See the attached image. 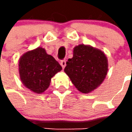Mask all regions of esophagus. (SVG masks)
<instances>
[{"label":"esophagus","instance_id":"1","mask_svg":"<svg viewBox=\"0 0 132 132\" xmlns=\"http://www.w3.org/2000/svg\"><path fill=\"white\" fill-rule=\"evenodd\" d=\"M60 64H61V66H62V68H63V69H64V68H65V66H66V61L65 60L61 61Z\"/></svg>","mask_w":132,"mask_h":132}]
</instances>
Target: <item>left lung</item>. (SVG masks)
I'll return each mask as SVG.
<instances>
[{"label": "left lung", "instance_id": "obj_1", "mask_svg": "<svg viewBox=\"0 0 132 132\" xmlns=\"http://www.w3.org/2000/svg\"><path fill=\"white\" fill-rule=\"evenodd\" d=\"M108 71L105 53L90 45L79 44L73 50V57L66 61L64 72L78 91L90 93L104 81Z\"/></svg>", "mask_w": 132, "mask_h": 132}]
</instances>
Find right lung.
Listing matches in <instances>:
<instances>
[{"instance_id": "obj_1", "label": "right lung", "mask_w": 132, "mask_h": 132, "mask_svg": "<svg viewBox=\"0 0 132 132\" xmlns=\"http://www.w3.org/2000/svg\"><path fill=\"white\" fill-rule=\"evenodd\" d=\"M20 78L24 87L37 94L49 88L52 77L62 70L55 59L39 46L22 55L18 62Z\"/></svg>"}]
</instances>
